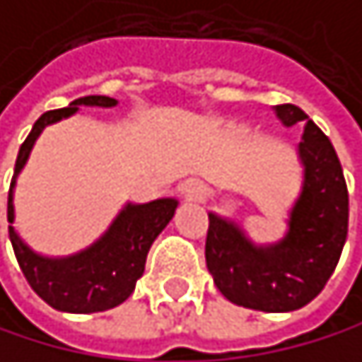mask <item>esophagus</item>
Listing matches in <instances>:
<instances>
[{
	"label": "esophagus",
	"instance_id": "obj_1",
	"mask_svg": "<svg viewBox=\"0 0 362 362\" xmlns=\"http://www.w3.org/2000/svg\"><path fill=\"white\" fill-rule=\"evenodd\" d=\"M181 192L187 197V199H194V201H201L205 199V185L199 181V179H190L181 185Z\"/></svg>",
	"mask_w": 362,
	"mask_h": 362
}]
</instances>
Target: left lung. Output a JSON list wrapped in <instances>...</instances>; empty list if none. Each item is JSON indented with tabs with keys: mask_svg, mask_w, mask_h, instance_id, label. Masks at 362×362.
Wrapping results in <instances>:
<instances>
[{
	"mask_svg": "<svg viewBox=\"0 0 362 362\" xmlns=\"http://www.w3.org/2000/svg\"><path fill=\"white\" fill-rule=\"evenodd\" d=\"M283 126L305 121L298 159L303 187L287 232L269 245L252 243L245 232L210 212L205 263L214 285L234 305L259 312H292L314 300L329 281L347 239L349 197L341 161L323 130L298 105L274 108Z\"/></svg>",
	"mask_w": 362,
	"mask_h": 362,
	"instance_id": "8db88e82",
	"label": "left lung"
}]
</instances>
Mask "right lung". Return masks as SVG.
<instances>
[{
  "label": "right lung",
  "instance_id": "add662e5",
  "mask_svg": "<svg viewBox=\"0 0 362 362\" xmlns=\"http://www.w3.org/2000/svg\"><path fill=\"white\" fill-rule=\"evenodd\" d=\"M79 105H99V108H112L117 99L103 95H90L75 99L68 108L50 110L41 115L26 141L21 144L15 175L8 190V234L15 250L17 263L23 276L30 283L33 290L44 298L50 308L72 314H93L121 305L132 292L136 281L141 279L146 269V259L150 245L161 234V230L170 223L179 201L177 199H157L150 203H128L112 226L105 230L101 239H97L90 247L70 254L62 259L41 257L21 241V236L13 228L15 223V183L21 168L26 165L30 150L46 126L66 119L79 110Z\"/></svg>",
  "mask_w": 362,
  "mask_h": 362
}]
</instances>
